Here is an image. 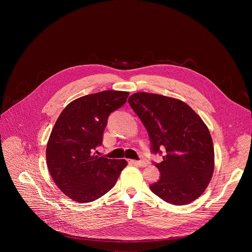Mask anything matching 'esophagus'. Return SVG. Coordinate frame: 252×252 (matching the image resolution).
<instances>
[{"label": "esophagus", "instance_id": "obj_1", "mask_svg": "<svg viewBox=\"0 0 252 252\" xmlns=\"http://www.w3.org/2000/svg\"><path fill=\"white\" fill-rule=\"evenodd\" d=\"M129 163L132 164V165H135V166H147V162H145L143 160L139 161V160L130 159V160H129Z\"/></svg>", "mask_w": 252, "mask_h": 252}]
</instances>
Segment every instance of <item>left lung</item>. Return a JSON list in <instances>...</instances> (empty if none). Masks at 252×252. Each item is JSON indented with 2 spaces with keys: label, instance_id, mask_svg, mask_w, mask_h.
I'll use <instances>...</instances> for the list:
<instances>
[{
  "label": "left lung",
  "instance_id": "left-lung-1",
  "mask_svg": "<svg viewBox=\"0 0 252 252\" xmlns=\"http://www.w3.org/2000/svg\"><path fill=\"white\" fill-rule=\"evenodd\" d=\"M131 109L146 126L154 153L165 150L156 163L159 181L151 190L164 201L185 205L198 198L214 170V149L208 127L185 101L157 94L135 93Z\"/></svg>",
  "mask_w": 252,
  "mask_h": 252
}]
</instances>
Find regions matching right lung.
<instances>
[{"label": "right lung", "mask_w": 252, "mask_h": 252, "mask_svg": "<svg viewBox=\"0 0 252 252\" xmlns=\"http://www.w3.org/2000/svg\"><path fill=\"white\" fill-rule=\"evenodd\" d=\"M128 92L103 91L70 101L58 118L47 143V165L57 187L77 202L94 201L116 185L126 159L94 154L110 114L125 104Z\"/></svg>", "instance_id": "obj_1"}]
</instances>
